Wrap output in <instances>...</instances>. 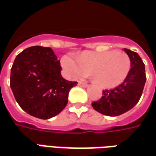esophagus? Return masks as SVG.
<instances>
[{
	"mask_svg": "<svg viewBox=\"0 0 156 156\" xmlns=\"http://www.w3.org/2000/svg\"><path fill=\"white\" fill-rule=\"evenodd\" d=\"M78 85H79V86H82V87H87V86H88V83H85V82H79V83H78Z\"/></svg>",
	"mask_w": 156,
	"mask_h": 156,
	"instance_id": "34e87169",
	"label": "esophagus"
}]
</instances>
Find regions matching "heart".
<instances>
[{
  "label": "heart",
  "mask_w": 156,
  "mask_h": 156,
  "mask_svg": "<svg viewBox=\"0 0 156 156\" xmlns=\"http://www.w3.org/2000/svg\"><path fill=\"white\" fill-rule=\"evenodd\" d=\"M62 69L73 79L88 76L93 72L95 82L104 88H115L127 78L131 68L129 57L124 51H84L78 58L64 55L61 59Z\"/></svg>",
  "instance_id": "1"
}]
</instances>
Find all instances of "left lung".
Returning a JSON list of instances; mask_svg holds the SVG:
<instances>
[{"label":"left lung","mask_w":156,"mask_h":156,"mask_svg":"<svg viewBox=\"0 0 156 156\" xmlns=\"http://www.w3.org/2000/svg\"><path fill=\"white\" fill-rule=\"evenodd\" d=\"M124 50L131 61L130 71L127 78L116 88L103 90L100 99L92 103L96 111L108 116H119L135 106L142 95L146 81L144 64L140 57L129 49Z\"/></svg>","instance_id":"left-lung-1"}]
</instances>
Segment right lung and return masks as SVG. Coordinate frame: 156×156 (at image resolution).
Wrapping results in <instances>:
<instances>
[{
    "label": "right lung",
    "mask_w": 156,
    "mask_h": 156,
    "mask_svg": "<svg viewBox=\"0 0 156 156\" xmlns=\"http://www.w3.org/2000/svg\"><path fill=\"white\" fill-rule=\"evenodd\" d=\"M61 70L60 62L50 48L33 46L19 53L11 69L10 86L20 107L41 119L62 111L69 90L78 82L64 79Z\"/></svg>",
    "instance_id": "add662e5"
}]
</instances>
